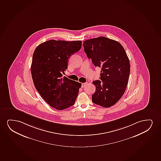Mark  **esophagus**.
I'll return each instance as SVG.
<instances>
[{
    "mask_svg": "<svg viewBox=\"0 0 161 161\" xmlns=\"http://www.w3.org/2000/svg\"><path fill=\"white\" fill-rule=\"evenodd\" d=\"M87 82H86V83H82V87H85L87 85Z\"/></svg>",
    "mask_w": 161,
    "mask_h": 161,
    "instance_id": "1",
    "label": "esophagus"
}]
</instances>
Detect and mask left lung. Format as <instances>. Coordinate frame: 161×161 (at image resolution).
<instances>
[{"mask_svg": "<svg viewBox=\"0 0 161 161\" xmlns=\"http://www.w3.org/2000/svg\"><path fill=\"white\" fill-rule=\"evenodd\" d=\"M84 51L95 67L101 68L100 80L93 82L96 87L92 102L109 108L125 92L130 73L129 58L119 42L100 36L84 41Z\"/></svg>", "mask_w": 161, "mask_h": 161, "instance_id": "1", "label": "left lung"}]
</instances>
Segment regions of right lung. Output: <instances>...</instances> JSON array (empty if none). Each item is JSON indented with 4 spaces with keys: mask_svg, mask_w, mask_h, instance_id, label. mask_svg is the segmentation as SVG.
Segmentation results:
<instances>
[{
    "mask_svg": "<svg viewBox=\"0 0 161 161\" xmlns=\"http://www.w3.org/2000/svg\"><path fill=\"white\" fill-rule=\"evenodd\" d=\"M81 41L50 40L38 45L33 55L31 74L34 85L51 107L62 110L75 103L81 84L63 77L68 61L81 48Z\"/></svg>",
    "mask_w": 161,
    "mask_h": 161,
    "instance_id": "right-lung-1",
    "label": "right lung"
}]
</instances>
